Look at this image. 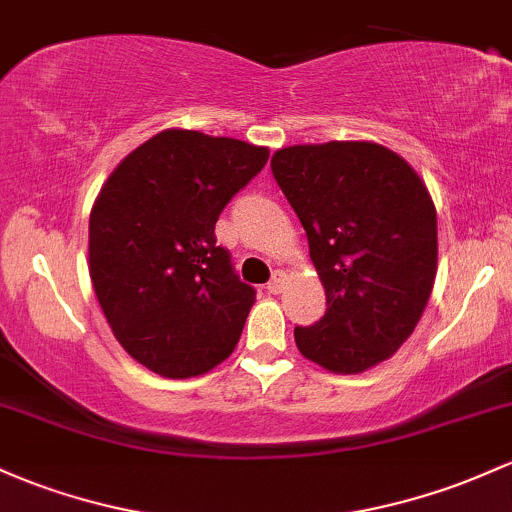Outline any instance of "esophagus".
<instances>
[{"mask_svg":"<svg viewBox=\"0 0 512 512\" xmlns=\"http://www.w3.org/2000/svg\"><path fill=\"white\" fill-rule=\"evenodd\" d=\"M284 284H286V277L282 272H274V277H272V282L267 284V291L269 294H279V291L284 289Z\"/></svg>","mask_w":512,"mask_h":512,"instance_id":"obj_1","label":"esophagus"}]
</instances>
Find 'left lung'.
<instances>
[{
	"label": "left lung",
	"mask_w": 512,
	"mask_h": 512,
	"mask_svg": "<svg viewBox=\"0 0 512 512\" xmlns=\"http://www.w3.org/2000/svg\"><path fill=\"white\" fill-rule=\"evenodd\" d=\"M272 174L308 238L325 316L294 328L299 352L333 374L376 367L418 325L437 274V213L418 172L367 140L291 145Z\"/></svg>",
	"instance_id": "obj_1"
}]
</instances>
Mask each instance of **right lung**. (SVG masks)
I'll return each instance as SVG.
<instances>
[{"label": "right lung", "instance_id": "right-lung-1", "mask_svg": "<svg viewBox=\"0 0 512 512\" xmlns=\"http://www.w3.org/2000/svg\"><path fill=\"white\" fill-rule=\"evenodd\" d=\"M267 157L245 140L167 128L101 187L89 213V277L116 340L150 372L206 374L238 345L255 289L213 230Z\"/></svg>", "mask_w": 512, "mask_h": 512}]
</instances>
